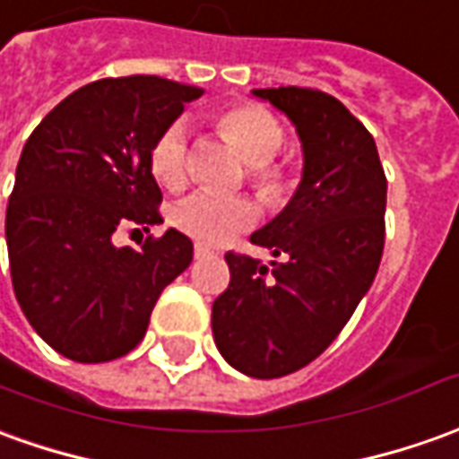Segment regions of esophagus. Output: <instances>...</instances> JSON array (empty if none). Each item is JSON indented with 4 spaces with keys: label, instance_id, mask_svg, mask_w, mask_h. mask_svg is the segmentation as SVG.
<instances>
[{
    "label": "esophagus",
    "instance_id": "esophagus-1",
    "mask_svg": "<svg viewBox=\"0 0 459 459\" xmlns=\"http://www.w3.org/2000/svg\"><path fill=\"white\" fill-rule=\"evenodd\" d=\"M212 255V249L207 247V245H195V257L197 260H204V257H210Z\"/></svg>",
    "mask_w": 459,
    "mask_h": 459
}]
</instances>
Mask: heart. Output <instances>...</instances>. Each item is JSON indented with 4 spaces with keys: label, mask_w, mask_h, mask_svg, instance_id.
<instances>
[{
    "label": "heart",
    "mask_w": 459,
    "mask_h": 459,
    "mask_svg": "<svg viewBox=\"0 0 459 459\" xmlns=\"http://www.w3.org/2000/svg\"><path fill=\"white\" fill-rule=\"evenodd\" d=\"M220 127L255 167V182L264 197H280L284 179L272 160L282 152L284 134L280 122L262 107L239 104L220 117ZM150 169L167 189H182L189 175V144L185 122H172L160 132L150 150ZM257 222V207L247 197H224L214 192H192L172 207V224L179 232L204 245H224L247 232Z\"/></svg>",
    "instance_id": "1"
}]
</instances>
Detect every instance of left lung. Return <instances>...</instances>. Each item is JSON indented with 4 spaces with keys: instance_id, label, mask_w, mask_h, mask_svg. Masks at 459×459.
I'll return each mask as SVG.
<instances>
[{
    "instance_id": "left-lung-1",
    "label": "left lung",
    "mask_w": 459,
    "mask_h": 459,
    "mask_svg": "<svg viewBox=\"0 0 459 459\" xmlns=\"http://www.w3.org/2000/svg\"><path fill=\"white\" fill-rule=\"evenodd\" d=\"M295 125L302 179L284 210L252 232L282 262L227 252L230 287L212 305L220 355L272 380L309 365L368 295L385 247L387 179L365 125L317 90H252Z\"/></svg>"
}]
</instances>
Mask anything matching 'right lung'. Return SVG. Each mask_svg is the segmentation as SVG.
I'll use <instances>...</instances> for the list:
<instances>
[{
  "mask_svg": "<svg viewBox=\"0 0 459 459\" xmlns=\"http://www.w3.org/2000/svg\"><path fill=\"white\" fill-rule=\"evenodd\" d=\"M202 90L162 77L79 87L27 139L6 207V249L24 317L74 362L132 352L162 290L187 270L192 239L167 230L117 247L119 224H162L150 150Z\"/></svg>",
  "mask_w": 459,
  "mask_h": 459,
  "instance_id": "obj_1",
  "label": "right lung"
}]
</instances>
